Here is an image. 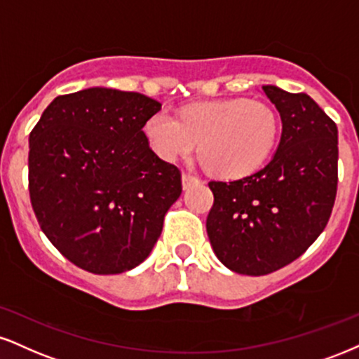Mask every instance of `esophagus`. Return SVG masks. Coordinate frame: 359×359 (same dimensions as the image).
Here are the masks:
<instances>
[{
	"instance_id": "34e87169",
	"label": "esophagus",
	"mask_w": 359,
	"mask_h": 359,
	"mask_svg": "<svg viewBox=\"0 0 359 359\" xmlns=\"http://www.w3.org/2000/svg\"><path fill=\"white\" fill-rule=\"evenodd\" d=\"M201 182H202V180L198 179V177H194L191 174H184L182 175V187L185 189V191H187V189H191L192 185H197Z\"/></svg>"
}]
</instances>
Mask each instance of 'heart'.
Masks as SVG:
<instances>
[{
  "mask_svg": "<svg viewBox=\"0 0 359 359\" xmlns=\"http://www.w3.org/2000/svg\"><path fill=\"white\" fill-rule=\"evenodd\" d=\"M279 130L274 107L248 98L194 103L182 109L179 120L161 110L144 127L150 147L163 161L185 157L198 144L202 163L227 179L261 167L273 152Z\"/></svg>",
  "mask_w": 359,
  "mask_h": 359,
  "instance_id": "obj_1",
  "label": "heart"
}]
</instances>
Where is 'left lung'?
<instances>
[{
    "mask_svg": "<svg viewBox=\"0 0 359 359\" xmlns=\"http://www.w3.org/2000/svg\"><path fill=\"white\" fill-rule=\"evenodd\" d=\"M283 122L273 161L232 182H209L207 236L239 274L264 276L303 256L325 231L338 191V128L306 93L262 86Z\"/></svg>",
    "mask_w": 359,
    "mask_h": 359,
    "instance_id": "8db88e82",
    "label": "left lung"
}]
</instances>
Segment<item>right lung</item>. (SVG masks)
Returning <instances> with one entry per match:
<instances>
[{"instance_id":"1","label":"right lung","mask_w":359,"mask_h":359,"mask_svg":"<svg viewBox=\"0 0 359 359\" xmlns=\"http://www.w3.org/2000/svg\"><path fill=\"white\" fill-rule=\"evenodd\" d=\"M161 103L137 92L86 88L60 95L29 133L28 187L41 231L93 274L144 262L182 175L149 147L144 125Z\"/></svg>"}]
</instances>
